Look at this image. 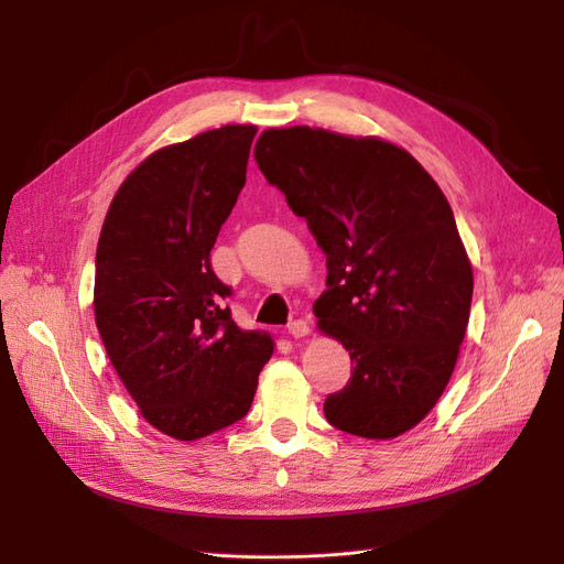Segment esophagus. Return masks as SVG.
Returning a JSON list of instances; mask_svg holds the SVG:
<instances>
[{
	"mask_svg": "<svg viewBox=\"0 0 564 564\" xmlns=\"http://www.w3.org/2000/svg\"><path fill=\"white\" fill-rule=\"evenodd\" d=\"M286 334L292 336V338H303V336H308V334H311L308 322H305V319H294V322L289 324V327H286Z\"/></svg>",
	"mask_w": 564,
	"mask_h": 564,
	"instance_id": "1",
	"label": "esophagus"
}]
</instances>
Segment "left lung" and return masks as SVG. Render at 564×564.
<instances>
[{
  "mask_svg": "<svg viewBox=\"0 0 564 564\" xmlns=\"http://www.w3.org/2000/svg\"><path fill=\"white\" fill-rule=\"evenodd\" d=\"M253 158L327 256L315 317L346 346L352 377L324 416L369 440L414 429L449 383L470 315L473 268L447 197L379 139L268 129Z\"/></svg>",
  "mask_w": 564,
  "mask_h": 564,
  "instance_id": "1",
  "label": "left lung"
}]
</instances>
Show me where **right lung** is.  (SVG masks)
<instances>
[{"mask_svg":"<svg viewBox=\"0 0 564 564\" xmlns=\"http://www.w3.org/2000/svg\"><path fill=\"white\" fill-rule=\"evenodd\" d=\"M256 127L169 145L119 185L96 249L94 311L110 362L143 419L199 440L247 416L272 338L242 332L212 249L247 181Z\"/></svg>","mask_w":564,"mask_h":564,"instance_id":"add662e5","label":"right lung"}]
</instances>
